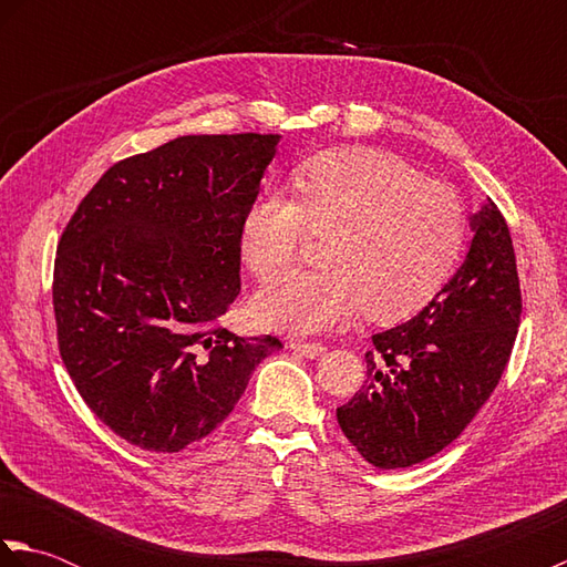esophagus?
Listing matches in <instances>:
<instances>
[{
    "instance_id": "1",
    "label": "esophagus",
    "mask_w": 567,
    "mask_h": 567,
    "mask_svg": "<svg viewBox=\"0 0 567 567\" xmlns=\"http://www.w3.org/2000/svg\"><path fill=\"white\" fill-rule=\"evenodd\" d=\"M290 348H292L295 353L305 355V358H309V360L321 358L323 353H327V346H321V343H290Z\"/></svg>"
}]
</instances>
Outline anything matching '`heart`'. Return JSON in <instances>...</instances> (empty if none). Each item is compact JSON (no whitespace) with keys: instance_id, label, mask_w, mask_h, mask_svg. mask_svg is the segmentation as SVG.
Returning a JSON list of instances; mask_svg holds the SVG:
<instances>
[{"instance_id":"1","label":"heart","mask_w":567,"mask_h":567,"mask_svg":"<svg viewBox=\"0 0 567 567\" xmlns=\"http://www.w3.org/2000/svg\"><path fill=\"white\" fill-rule=\"evenodd\" d=\"M297 202L265 192L240 226V256L262 280L297 258L305 226L329 234L323 270H295L252 297L265 329L309 336L341 327L365 307L396 321L424 307L449 280L465 244L455 189L421 177L392 153H323L292 177Z\"/></svg>"}]
</instances>
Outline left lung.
<instances>
[{
    "instance_id": "obj_1",
    "label": "left lung",
    "mask_w": 567,
    "mask_h": 567,
    "mask_svg": "<svg viewBox=\"0 0 567 567\" xmlns=\"http://www.w3.org/2000/svg\"><path fill=\"white\" fill-rule=\"evenodd\" d=\"M461 268L402 327L372 336L368 380L336 409L370 465L409 467L461 436L497 388L522 317L507 221L485 199L470 214Z\"/></svg>"
}]
</instances>
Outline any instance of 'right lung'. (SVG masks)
I'll return each instance as SVG.
<instances>
[{"label":"right lung","instance_id":"1","mask_svg":"<svg viewBox=\"0 0 567 567\" xmlns=\"http://www.w3.org/2000/svg\"><path fill=\"white\" fill-rule=\"evenodd\" d=\"M280 138L177 136L116 163L60 238V355L92 412L143 451L209 436L282 348L216 327L240 292V226Z\"/></svg>","mask_w":567,"mask_h":567}]
</instances>
